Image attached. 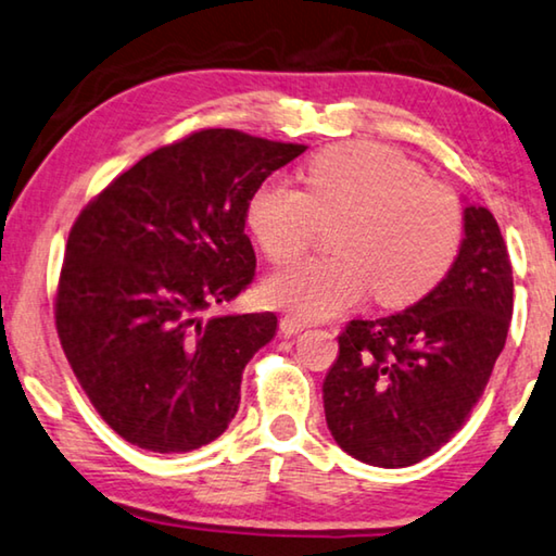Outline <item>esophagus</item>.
Instances as JSON below:
<instances>
[{"label": "esophagus", "mask_w": 556, "mask_h": 556, "mask_svg": "<svg viewBox=\"0 0 556 556\" xmlns=\"http://www.w3.org/2000/svg\"><path fill=\"white\" fill-rule=\"evenodd\" d=\"M279 329L285 331V334H300V331L306 329V325H304L302 319L292 317V314H285V317L279 319Z\"/></svg>", "instance_id": "1"}]
</instances>
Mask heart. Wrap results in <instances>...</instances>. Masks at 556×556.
<instances>
[{
	"instance_id": "1",
	"label": "heart",
	"mask_w": 556,
	"mask_h": 556,
	"mask_svg": "<svg viewBox=\"0 0 556 556\" xmlns=\"http://www.w3.org/2000/svg\"><path fill=\"white\" fill-rule=\"evenodd\" d=\"M329 231V256H309L264 281V296L302 321L337 317L369 292L382 306L425 300L450 275L464 244V206L444 181L382 142L319 149L302 189L264 179L247 204V227L271 262L302 254Z\"/></svg>"
}]
</instances>
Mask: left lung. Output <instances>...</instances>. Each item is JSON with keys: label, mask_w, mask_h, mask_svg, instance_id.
<instances>
[{"label": "left lung", "mask_w": 556, "mask_h": 556, "mask_svg": "<svg viewBox=\"0 0 556 556\" xmlns=\"http://www.w3.org/2000/svg\"><path fill=\"white\" fill-rule=\"evenodd\" d=\"M515 279L500 225L464 210V244L446 279L409 309L352 319L325 379L334 442L375 467H409L459 432L507 342Z\"/></svg>", "instance_id": "left-lung-1"}]
</instances>
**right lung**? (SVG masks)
<instances>
[{
    "label": "right lung",
    "instance_id": "right-lung-1",
    "mask_svg": "<svg viewBox=\"0 0 556 556\" xmlns=\"http://www.w3.org/2000/svg\"><path fill=\"white\" fill-rule=\"evenodd\" d=\"M239 129H199L112 179L66 239L54 321L106 425L149 452H192L239 409L252 354L277 317H204L254 279L247 204L304 152Z\"/></svg>",
    "mask_w": 556,
    "mask_h": 556
}]
</instances>
